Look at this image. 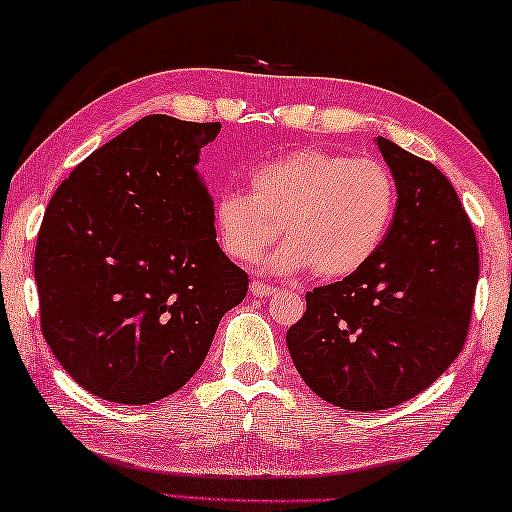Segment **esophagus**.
<instances>
[{"label": "esophagus", "mask_w": 512, "mask_h": 512, "mask_svg": "<svg viewBox=\"0 0 512 512\" xmlns=\"http://www.w3.org/2000/svg\"><path fill=\"white\" fill-rule=\"evenodd\" d=\"M249 290H251V295L254 297H261V299H265V297H272V295H276V290L274 286H267V283H263V281H254L249 286Z\"/></svg>", "instance_id": "esophagus-1"}]
</instances>
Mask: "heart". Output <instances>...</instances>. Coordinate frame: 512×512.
Wrapping results in <instances>:
<instances>
[{
    "mask_svg": "<svg viewBox=\"0 0 512 512\" xmlns=\"http://www.w3.org/2000/svg\"><path fill=\"white\" fill-rule=\"evenodd\" d=\"M395 208V179L381 161L308 147L258 165L249 192H220L213 220L236 261H256L281 226L286 242L265 263L272 272L311 267L317 279H342L381 249Z\"/></svg>",
    "mask_w": 512,
    "mask_h": 512,
    "instance_id": "heart-1",
    "label": "heart"
}]
</instances>
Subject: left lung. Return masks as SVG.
<instances>
[{
	"label": "left lung",
	"mask_w": 512,
	"mask_h": 512,
	"mask_svg": "<svg viewBox=\"0 0 512 512\" xmlns=\"http://www.w3.org/2000/svg\"><path fill=\"white\" fill-rule=\"evenodd\" d=\"M397 186L395 220L360 270L306 295L286 335L317 397L345 410L404 404L465 345L479 249L454 186L433 163L374 138Z\"/></svg>",
	"instance_id": "8db88e82"
}]
</instances>
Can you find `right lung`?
Segmentation results:
<instances>
[{
    "label": "right lung",
    "mask_w": 512,
    "mask_h": 512,
    "mask_svg": "<svg viewBox=\"0 0 512 512\" xmlns=\"http://www.w3.org/2000/svg\"><path fill=\"white\" fill-rule=\"evenodd\" d=\"M220 122L147 115L74 167L36 245L40 324L90 395L142 406L186 385L247 274L215 240L197 172Z\"/></svg>",
    "instance_id": "right-lung-1"
}]
</instances>
